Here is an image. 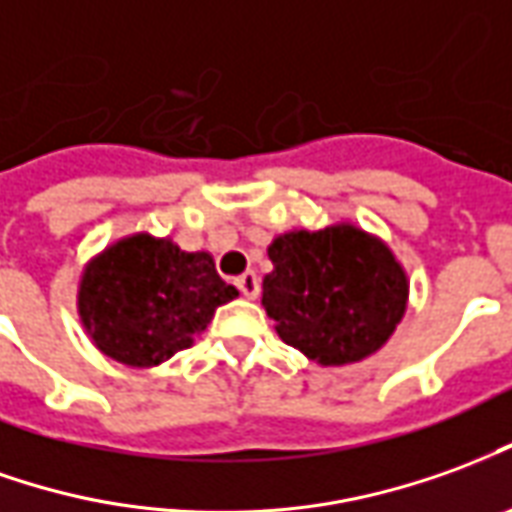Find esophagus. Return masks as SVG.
<instances>
[{
	"instance_id": "esophagus-1",
	"label": "esophagus",
	"mask_w": 512,
	"mask_h": 512,
	"mask_svg": "<svg viewBox=\"0 0 512 512\" xmlns=\"http://www.w3.org/2000/svg\"><path fill=\"white\" fill-rule=\"evenodd\" d=\"M235 285H238V291L244 293L246 299H257V293H260V280H257L255 271H246V274H241V277L235 280Z\"/></svg>"
}]
</instances>
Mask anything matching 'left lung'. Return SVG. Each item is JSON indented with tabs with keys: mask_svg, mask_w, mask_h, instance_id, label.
<instances>
[{
	"mask_svg": "<svg viewBox=\"0 0 512 512\" xmlns=\"http://www.w3.org/2000/svg\"><path fill=\"white\" fill-rule=\"evenodd\" d=\"M263 307L282 341L318 366L382 349L407 310L410 280L391 246L349 221L291 230L268 246Z\"/></svg>",
	"mask_w": 512,
	"mask_h": 512,
	"instance_id": "8db88e82",
	"label": "left lung"
}]
</instances>
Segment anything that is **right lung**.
Segmentation results:
<instances>
[{"label":"right lung","instance_id":"obj_1","mask_svg":"<svg viewBox=\"0 0 512 512\" xmlns=\"http://www.w3.org/2000/svg\"><path fill=\"white\" fill-rule=\"evenodd\" d=\"M235 296L207 252L135 232L82 268L77 313L102 355L152 368L194 346L216 307Z\"/></svg>","mask_w":512,"mask_h":512}]
</instances>
